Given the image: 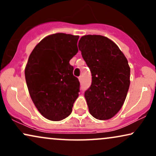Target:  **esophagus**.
Instances as JSON below:
<instances>
[{
    "label": "esophagus",
    "mask_w": 156,
    "mask_h": 156,
    "mask_svg": "<svg viewBox=\"0 0 156 156\" xmlns=\"http://www.w3.org/2000/svg\"><path fill=\"white\" fill-rule=\"evenodd\" d=\"M78 80H79V81H80V83H81V81H82V78L81 77H79V78H78Z\"/></svg>",
    "instance_id": "34e87169"
}]
</instances>
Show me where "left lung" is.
<instances>
[{
  "mask_svg": "<svg viewBox=\"0 0 156 156\" xmlns=\"http://www.w3.org/2000/svg\"><path fill=\"white\" fill-rule=\"evenodd\" d=\"M78 48L92 73V84L84 97L92 117L106 120L116 115L130 86V67L119 47L101 35H85Z\"/></svg>",
  "mask_w": 156,
  "mask_h": 156,
  "instance_id": "left-lung-1",
  "label": "left lung"
}]
</instances>
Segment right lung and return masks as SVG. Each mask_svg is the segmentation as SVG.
<instances>
[{
	"label": "right lung",
	"mask_w": 156,
	"mask_h": 156,
	"mask_svg": "<svg viewBox=\"0 0 156 156\" xmlns=\"http://www.w3.org/2000/svg\"><path fill=\"white\" fill-rule=\"evenodd\" d=\"M79 36L56 33L39 42L25 68L28 92L39 112L51 121H60L72 112L78 97L79 80L69 60L78 53Z\"/></svg>",
	"instance_id": "1"
}]
</instances>
